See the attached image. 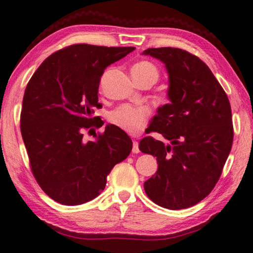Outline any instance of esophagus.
I'll return each mask as SVG.
<instances>
[{"label": "esophagus", "mask_w": 253, "mask_h": 253, "mask_svg": "<svg viewBox=\"0 0 253 253\" xmlns=\"http://www.w3.org/2000/svg\"><path fill=\"white\" fill-rule=\"evenodd\" d=\"M132 153L134 154H137V153H139V148H138V142H136V140H134V142H132Z\"/></svg>", "instance_id": "obj_1"}]
</instances>
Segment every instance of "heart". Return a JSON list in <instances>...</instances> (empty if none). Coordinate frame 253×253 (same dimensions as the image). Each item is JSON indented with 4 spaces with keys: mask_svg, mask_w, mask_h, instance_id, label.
<instances>
[{
    "mask_svg": "<svg viewBox=\"0 0 253 253\" xmlns=\"http://www.w3.org/2000/svg\"><path fill=\"white\" fill-rule=\"evenodd\" d=\"M131 75L134 80H140L147 77L157 79L158 71L152 63L140 61L131 68ZM149 116H151V109L146 106L123 105L111 111L109 121L123 130L127 131L128 134L135 135L146 127Z\"/></svg>",
    "mask_w": 253,
    "mask_h": 253,
    "instance_id": "1",
    "label": "heart"
}]
</instances>
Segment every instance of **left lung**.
I'll use <instances>...</instances> for the list:
<instances>
[{"label":"left lung","mask_w":253,"mask_h":253,"mask_svg":"<svg viewBox=\"0 0 253 253\" xmlns=\"http://www.w3.org/2000/svg\"><path fill=\"white\" fill-rule=\"evenodd\" d=\"M143 54L161 60L168 70L169 104L157 109L149 128L170 143L151 136L139 142L140 151L158 164L145 192L165 209L193 207L211 193L232 147L229 98L196 55L177 48H149Z\"/></svg>","instance_id":"1"}]
</instances>
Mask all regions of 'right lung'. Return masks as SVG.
<instances>
[{
    "mask_svg": "<svg viewBox=\"0 0 253 253\" xmlns=\"http://www.w3.org/2000/svg\"><path fill=\"white\" fill-rule=\"evenodd\" d=\"M134 46L72 44L46 58L23 96L21 134L38 184L55 202L78 205L104 191L107 175L129 155L125 131L107 125L84 142V129L101 127L92 117L100 77ZM89 130V131H90Z\"/></svg>",
    "mask_w": 253,
    "mask_h": 253,
    "instance_id": "1",
    "label": "right lung"
}]
</instances>
